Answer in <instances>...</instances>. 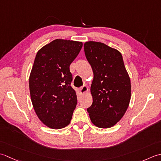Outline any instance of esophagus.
Returning <instances> with one entry per match:
<instances>
[{"mask_svg": "<svg viewBox=\"0 0 161 161\" xmlns=\"http://www.w3.org/2000/svg\"><path fill=\"white\" fill-rule=\"evenodd\" d=\"M79 90H80V94H85V93L87 92V90H88V88H87L86 85H83V86H82L81 87H80Z\"/></svg>", "mask_w": 161, "mask_h": 161, "instance_id": "1", "label": "esophagus"}]
</instances>
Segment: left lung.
Segmentation results:
<instances>
[{
  "mask_svg": "<svg viewBox=\"0 0 161 161\" xmlns=\"http://www.w3.org/2000/svg\"><path fill=\"white\" fill-rule=\"evenodd\" d=\"M85 56L94 72L93 102L87 108L97 127H112L122 119L130 100V80L119 51L101 42L84 44Z\"/></svg>",
  "mask_w": 161,
  "mask_h": 161,
  "instance_id": "1",
  "label": "left lung"
}]
</instances>
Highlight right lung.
<instances>
[{
  "label": "right lung",
  "mask_w": 161,
  "mask_h": 161,
  "mask_svg": "<svg viewBox=\"0 0 161 161\" xmlns=\"http://www.w3.org/2000/svg\"><path fill=\"white\" fill-rule=\"evenodd\" d=\"M83 43L55 39L39 50L29 78L32 106L46 126L59 129L70 123L77 104L76 92L71 83L69 66Z\"/></svg>",
  "instance_id": "obj_1"
}]
</instances>
